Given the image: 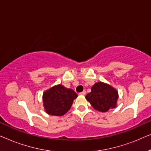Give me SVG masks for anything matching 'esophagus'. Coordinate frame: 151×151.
Segmentation results:
<instances>
[{
  "label": "esophagus",
  "mask_w": 151,
  "mask_h": 151,
  "mask_svg": "<svg viewBox=\"0 0 151 151\" xmlns=\"http://www.w3.org/2000/svg\"><path fill=\"white\" fill-rule=\"evenodd\" d=\"M80 95H84V96H85V95L86 94V92L85 91H82V92L80 93Z\"/></svg>",
  "instance_id": "1"
}]
</instances>
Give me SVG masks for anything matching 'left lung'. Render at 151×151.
Returning <instances> with one entry per match:
<instances>
[{
    "label": "left lung",
    "instance_id": "left-lung-1",
    "mask_svg": "<svg viewBox=\"0 0 151 151\" xmlns=\"http://www.w3.org/2000/svg\"><path fill=\"white\" fill-rule=\"evenodd\" d=\"M86 99L96 110L106 112L116 106L118 93L112 86L99 82L92 86L91 91L86 95Z\"/></svg>",
    "mask_w": 151,
    "mask_h": 151
}]
</instances>
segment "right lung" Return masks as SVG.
Listing matches in <instances>:
<instances>
[{
    "label": "right lung",
    "instance_id": "obj_1",
    "mask_svg": "<svg viewBox=\"0 0 151 151\" xmlns=\"http://www.w3.org/2000/svg\"><path fill=\"white\" fill-rule=\"evenodd\" d=\"M78 95L71 88L59 84L47 90L43 94V104L49 115L61 116L71 108Z\"/></svg>",
    "mask_w": 151,
    "mask_h": 151
}]
</instances>
